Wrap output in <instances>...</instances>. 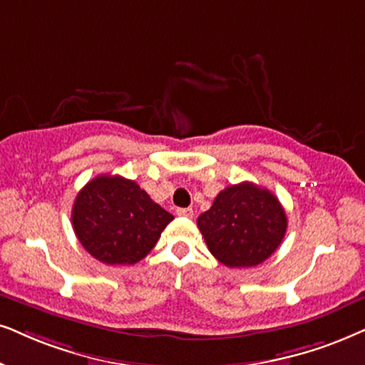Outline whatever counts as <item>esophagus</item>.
<instances>
[{"instance_id":"esophagus-1","label":"esophagus","mask_w":365,"mask_h":365,"mask_svg":"<svg viewBox=\"0 0 365 365\" xmlns=\"http://www.w3.org/2000/svg\"><path fill=\"white\" fill-rule=\"evenodd\" d=\"M177 215L178 217H192L193 210L190 209V207H187V209H177Z\"/></svg>"}]
</instances>
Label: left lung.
I'll use <instances>...</instances> for the list:
<instances>
[{
    "label": "left lung",
    "mask_w": 365,
    "mask_h": 365,
    "mask_svg": "<svg viewBox=\"0 0 365 365\" xmlns=\"http://www.w3.org/2000/svg\"><path fill=\"white\" fill-rule=\"evenodd\" d=\"M197 225L215 259L229 267H252L278 249L288 217L269 190L242 182L224 188Z\"/></svg>",
    "instance_id": "8db88e82"
}]
</instances>
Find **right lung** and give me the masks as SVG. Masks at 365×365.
I'll use <instances>...</instances> for the list:
<instances>
[{
	"instance_id": "obj_1",
	"label": "right lung",
	"mask_w": 365,
	"mask_h": 365,
	"mask_svg": "<svg viewBox=\"0 0 365 365\" xmlns=\"http://www.w3.org/2000/svg\"><path fill=\"white\" fill-rule=\"evenodd\" d=\"M173 215L133 180L99 175L77 193L72 225L79 242L104 264H135L155 247Z\"/></svg>"
}]
</instances>
